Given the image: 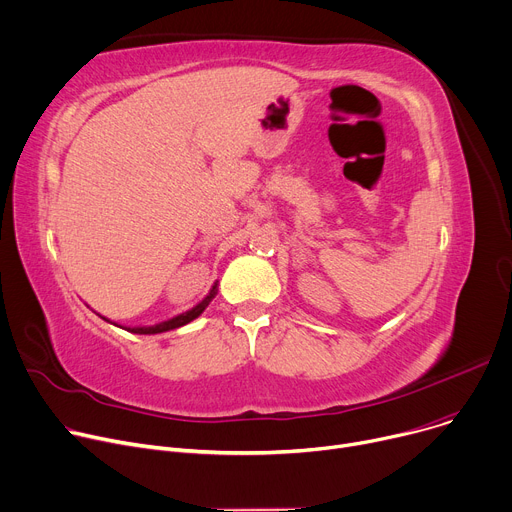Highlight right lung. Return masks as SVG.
<instances>
[{
	"label": "right lung",
	"instance_id": "add662e5",
	"mask_svg": "<svg viewBox=\"0 0 512 512\" xmlns=\"http://www.w3.org/2000/svg\"><path fill=\"white\" fill-rule=\"evenodd\" d=\"M216 286L210 290V294L203 298L197 306H193L191 311H187V313H183V315H179V317H175V319H170V321H162V323H158V325H152V327H133V329H127V331H131V333H144V335H150V333H162V331H170V329H177V327H183V325H187L189 321H193V319H197L201 313H203V309H206V306L210 304V300L216 296Z\"/></svg>",
	"mask_w": 512,
	"mask_h": 512
}]
</instances>
